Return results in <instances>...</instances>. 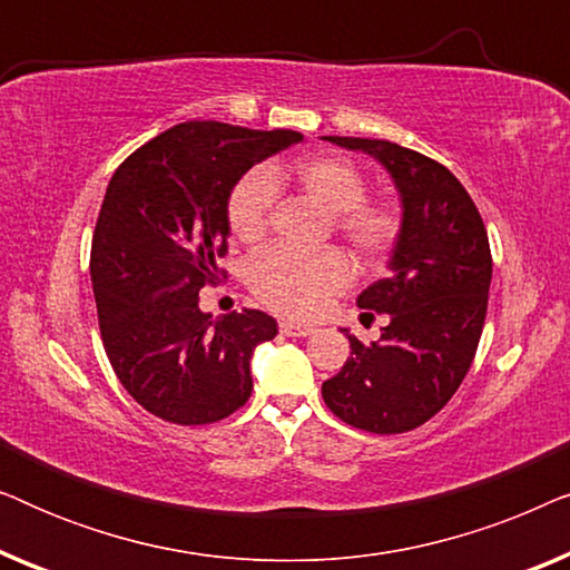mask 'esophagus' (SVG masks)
<instances>
[{
  "instance_id": "1",
  "label": "esophagus",
  "mask_w": 570,
  "mask_h": 570,
  "mask_svg": "<svg viewBox=\"0 0 570 570\" xmlns=\"http://www.w3.org/2000/svg\"><path fill=\"white\" fill-rule=\"evenodd\" d=\"M279 332H283L285 337H308V334H314V330H311V326L287 322V318H283V322H279Z\"/></svg>"
}]
</instances>
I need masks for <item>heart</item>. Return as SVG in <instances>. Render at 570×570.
<instances>
[{"label":"heart","mask_w":570,"mask_h":570,"mask_svg":"<svg viewBox=\"0 0 570 570\" xmlns=\"http://www.w3.org/2000/svg\"><path fill=\"white\" fill-rule=\"evenodd\" d=\"M285 178H293L311 202L334 215V230L363 262L384 259L394 248L402 233L400 207L392 202H365V176L340 155H308L291 170L272 166L240 178L228 202L233 236L244 244H259L267 236L277 186ZM350 279L353 267L334 248L318 254L272 248L252 269L254 293L269 308L295 318L316 316L326 298L340 293Z\"/></svg>","instance_id":"heart-1"}]
</instances>
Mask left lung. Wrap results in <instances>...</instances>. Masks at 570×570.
Wrapping results in <instances>:
<instances>
[{
	"label": "left lung",
	"mask_w": 570,
	"mask_h": 570,
	"mask_svg": "<svg viewBox=\"0 0 570 570\" xmlns=\"http://www.w3.org/2000/svg\"><path fill=\"white\" fill-rule=\"evenodd\" d=\"M324 139L384 166L400 194L402 233L389 275L357 295V306L389 314V324L371 345L342 330L353 353L322 396L361 431H412L454 396L478 353L493 277L485 225L441 163L386 139Z\"/></svg>",
	"instance_id": "left-lung-1"
}]
</instances>
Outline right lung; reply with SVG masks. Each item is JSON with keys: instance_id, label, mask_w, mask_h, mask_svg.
I'll list each match as a JSON object with an SVG mask.
<instances>
[{"instance_id": "1", "label": "right lung", "mask_w": 570, "mask_h": 570, "mask_svg": "<svg viewBox=\"0 0 570 570\" xmlns=\"http://www.w3.org/2000/svg\"><path fill=\"white\" fill-rule=\"evenodd\" d=\"M298 142L293 129L184 121L108 181L90 252L100 337L124 389L155 417L207 425L252 396V355L277 322L254 308L215 318L199 291L223 275L236 184Z\"/></svg>"}]
</instances>
